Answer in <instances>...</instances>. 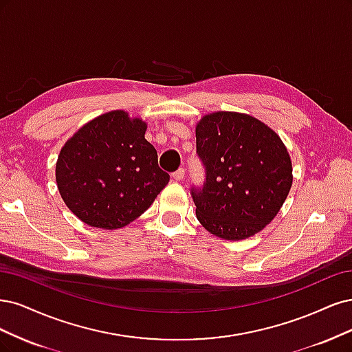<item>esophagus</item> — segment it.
Returning a JSON list of instances; mask_svg holds the SVG:
<instances>
[{"label":"esophagus","mask_w":352,"mask_h":352,"mask_svg":"<svg viewBox=\"0 0 352 352\" xmlns=\"http://www.w3.org/2000/svg\"><path fill=\"white\" fill-rule=\"evenodd\" d=\"M184 175H186L184 168H179V169H177V171L173 174V179H175V181H183V179H184Z\"/></svg>","instance_id":"esophagus-1"}]
</instances>
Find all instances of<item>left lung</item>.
<instances>
[{"mask_svg":"<svg viewBox=\"0 0 352 352\" xmlns=\"http://www.w3.org/2000/svg\"><path fill=\"white\" fill-rule=\"evenodd\" d=\"M196 147L206 183L191 197L205 230L235 241L274 221L292 186L291 157L274 130L248 114L218 111L197 122Z\"/></svg>","mask_w":352,"mask_h":352,"instance_id":"left-lung-1","label":"left lung"}]
</instances>
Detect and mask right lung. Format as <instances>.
<instances>
[{
  "mask_svg": "<svg viewBox=\"0 0 352 352\" xmlns=\"http://www.w3.org/2000/svg\"><path fill=\"white\" fill-rule=\"evenodd\" d=\"M147 124L117 109L86 122L65 142L55 166L60 195L76 217L117 230L144 213L169 175L144 139Z\"/></svg>",
  "mask_w": 352,
  "mask_h": 352,
  "instance_id": "1",
  "label": "right lung"
}]
</instances>
